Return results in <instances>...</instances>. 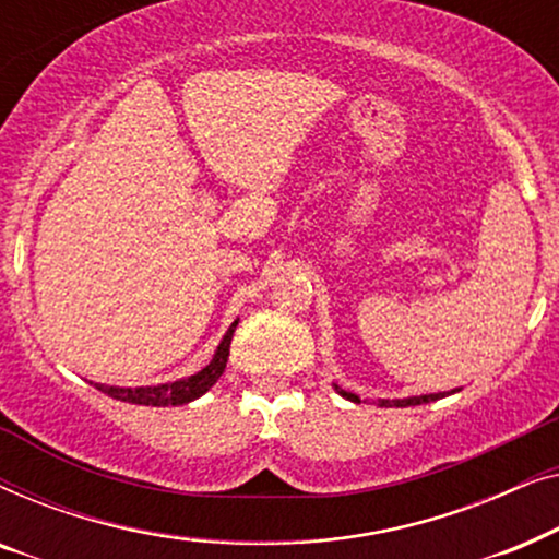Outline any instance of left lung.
<instances>
[{
    "label": "left lung",
    "instance_id": "1",
    "mask_svg": "<svg viewBox=\"0 0 559 559\" xmlns=\"http://www.w3.org/2000/svg\"><path fill=\"white\" fill-rule=\"evenodd\" d=\"M335 392H338L341 396H346V400L350 402H361L354 392H346V389H341L338 384H335ZM453 394V392H448ZM445 392H438V394H423V396H407V400H381L379 404L381 407H417V404H427V402H435V400H442V396H448Z\"/></svg>",
    "mask_w": 559,
    "mask_h": 559
}]
</instances>
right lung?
<instances>
[{
    "mask_svg": "<svg viewBox=\"0 0 559 559\" xmlns=\"http://www.w3.org/2000/svg\"><path fill=\"white\" fill-rule=\"evenodd\" d=\"M239 320H234L231 328H228L224 341L218 343L216 354H213L211 364L201 369L193 377L170 381V384H157V386H106V384H94L98 392L109 394L111 400L129 402V404H144V407H178V404H188L203 396L209 389L221 379V373L226 369L228 361V348H231V338Z\"/></svg>",
    "mask_w": 559,
    "mask_h": 559,
    "instance_id": "add662e5",
    "label": "right lung"
}]
</instances>
